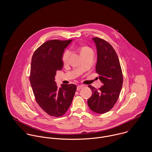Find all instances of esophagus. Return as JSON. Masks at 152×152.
Returning <instances> with one entry per match:
<instances>
[{
  "mask_svg": "<svg viewBox=\"0 0 152 152\" xmlns=\"http://www.w3.org/2000/svg\"><path fill=\"white\" fill-rule=\"evenodd\" d=\"M84 87L83 85H81V86H78L77 87V89L78 91V90H80V89H81V88H83V87Z\"/></svg>",
  "mask_w": 152,
  "mask_h": 152,
  "instance_id": "1",
  "label": "esophagus"
}]
</instances>
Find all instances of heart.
<instances>
[{
	"label": "heart",
	"mask_w": 152,
	"mask_h": 152,
	"mask_svg": "<svg viewBox=\"0 0 152 152\" xmlns=\"http://www.w3.org/2000/svg\"><path fill=\"white\" fill-rule=\"evenodd\" d=\"M87 48H88V47H83V48H82L81 52H82L83 50H86ZM69 54H69V52L68 51H66L64 53V54L63 55V61L64 63H66V62L68 61L69 57Z\"/></svg>",
	"instance_id": "heart-1"
}]
</instances>
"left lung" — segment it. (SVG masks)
<instances>
[{
  "instance_id": "8db88e82",
  "label": "left lung",
  "mask_w": 152,
  "mask_h": 152,
  "mask_svg": "<svg viewBox=\"0 0 152 152\" xmlns=\"http://www.w3.org/2000/svg\"><path fill=\"white\" fill-rule=\"evenodd\" d=\"M97 50L96 72L103 84L96 89L88 86L92 91L88 99L91 110L97 113H104L113 107L119 96L123 84V75L118 55L113 47L104 39L92 38Z\"/></svg>"
}]
</instances>
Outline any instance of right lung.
<instances>
[{"label":"right lung","instance_id":"add662e5","mask_svg":"<svg viewBox=\"0 0 152 152\" xmlns=\"http://www.w3.org/2000/svg\"><path fill=\"white\" fill-rule=\"evenodd\" d=\"M72 40H51L34 51L31 63L30 82L36 101L50 116H62L69 108L77 87L62 84L58 88L54 81L56 72L63 67L64 49Z\"/></svg>","mask_w":152,"mask_h":152}]
</instances>
